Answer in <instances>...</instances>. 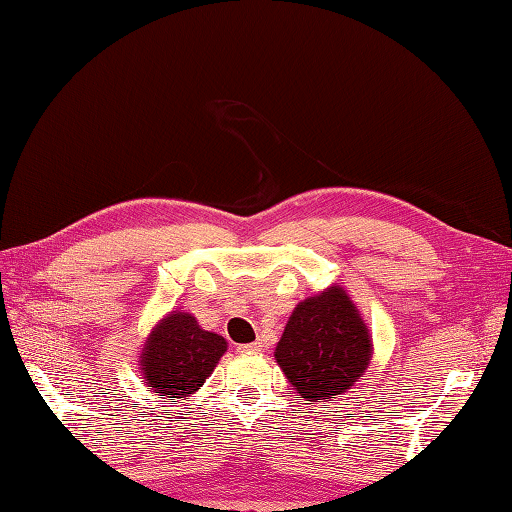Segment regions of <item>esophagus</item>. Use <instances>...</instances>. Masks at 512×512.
I'll list each match as a JSON object with an SVG mask.
<instances>
[{"instance_id":"34e87169","label":"esophagus","mask_w":512,"mask_h":512,"mask_svg":"<svg viewBox=\"0 0 512 512\" xmlns=\"http://www.w3.org/2000/svg\"><path fill=\"white\" fill-rule=\"evenodd\" d=\"M259 347H262L259 343H246V345H239L237 350L244 352V354H250V352H259Z\"/></svg>"}]
</instances>
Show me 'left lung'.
Instances as JSON below:
<instances>
[{
	"label": "left lung",
	"mask_w": 512,
	"mask_h": 512,
	"mask_svg": "<svg viewBox=\"0 0 512 512\" xmlns=\"http://www.w3.org/2000/svg\"><path fill=\"white\" fill-rule=\"evenodd\" d=\"M275 358L306 405L350 389L372 358L367 325L343 288L301 301L286 323Z\"/></svg>",
	"instance_id": "1"
}]
</instances>
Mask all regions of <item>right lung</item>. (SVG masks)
<instances>
[{
    "label": "right lung",
    "mask_w": 512,
    "mask_h": 512,
    "mask_svg": "<svg viewBox=\"0 0 512 512\" xmlns=\"http://www.w3.org/2000/svg\"><path fill=\"white\" fill-rule=\"evenodd\" d=\"M224 352L220 334L202 330L187 312H173L151 332L140 372L154 394L176 402L204 385Z\"/></svg>",
    "instance_id": "add662e5"
}]
</instances>
